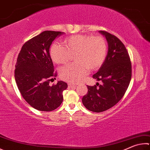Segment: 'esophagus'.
I'll list each match as a JSON object with an SVG mask.
<instances>
[{"label": "esophagus", "instance_id": "obj_1", "mask_svg": "<svg viewBox=\"0 0 150 150\" xmlns=\"http://www.w3.org/2000/svg\"><path fill=\"white\" fill-rule=\"evenodd\" d=\"M68 86L69 87V88H73V87H76L77 85H75V84H71V83H68Z\"/></svg>", "mask_w": 150, "mask_h": 150}]
</instances>
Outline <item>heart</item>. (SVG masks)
<instances>
[{
  "label": "heart",
  "mask_w": 150,
  "mask_h": 150,
  "mask_svg": "<svg viewBox=\"0 0 150 150\" xmlns=\"http://www.w3.org/2000/svg\"><path fill=\"white\" fill-rule=\"evenodd\" d=\"M64 46L54 44L50 48L52 60L58 64L67 63L74 56L75 64L61 68L59 75L68 82L81 81L86 75L87 69H97L103 64L107 55V42L102 37L79 35L66 38Z\"/></svg>",
  "instance_id": "1"
}]
</instances>
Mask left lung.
Here are the masks:
<instances>
[{"instance_id":"left-lung-1","label":"left lung","mask_w":150,"mask_h":150,"mask_svg":"<svg viewBox=\"0 0 150 150\" xmlns=\"http://www.w3.org/2000/svg\"><path fill=\"white\" fill-rule=\"evenodd\" d=\"M108 44V54L96 73L92 77L102 81L98 86H88V92L82 98L87 110L93 112H102L118 103L129 85L132 76V67L128 52L120 40L115 35L100 31Z\"/></svg>"}]
</instances>
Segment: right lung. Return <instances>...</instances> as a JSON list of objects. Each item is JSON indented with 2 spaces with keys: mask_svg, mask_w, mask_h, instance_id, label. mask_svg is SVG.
Wrapping results in <instances>:
<instances>
[{
  "mask_svg": "<svg viewBox=\"0 0 150 150\" xmlns=\"http://www.w3.org/2000/svg\"><path fill=\"white\" fill-rule=\"evenodd\" d=\"M63 34L59 31H43L26 42L19 53L16 82L21 96L37 110L53 111L63 102V91L67 84L59 81L55 85L49 84L56 76L49 49L53 40Z\"/></svg>",
  "mask_w": 150,
  "mask_h": 150,
  "instance_id": "obj_1",
  "label": "right lung"
}]
</instances>
